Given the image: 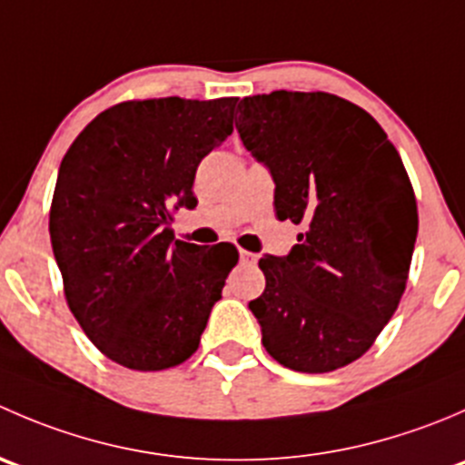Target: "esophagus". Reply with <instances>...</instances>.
Returning a JSON list of instances; mask_svg holds the SVG:
<instances>
[{
  "label": "esophagus",
  "mask_w": 465,
  "mask_h": 465,
  "mask_svg": "<svg viewBox=\"0 0 465 465\" xmlns=\"http://www.w3.org/2000/svg\"><path fill=\"white\" fill-rule=\"evenodd\" d=\"M238 256H241V262H247V265H254V262L259 261V256L252 254V252H247V250L238 252Z\"/></svg>",
  "instance_id": "1"
}]
</instances>
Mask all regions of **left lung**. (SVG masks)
Here are the masks:
<instances>
[{
  "label": "left lung",
  "instance_id": "8db88e82",
  "mask_svg": "<svg viewBox=\"0 0 465 465\" xmlns=\"http://www.w3.org/2000/svg\"><path fill=\"white\" fill-rule=\"evenodd\" d=\"M236 130L274 180L279 220L303 224L288 256H265L250 302L283 367L328 373L362 358L401 303L419 233L402 159L355 103L326 92L242 98Z\"/></svg>",
  "mask_w": 465,
  "mask_h": 465
}]
</instances>
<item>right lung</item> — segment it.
<instances>
[{
    "mask_svg": "<svg viewBox=\"0 0 465 465\" xmlns=\"http://www.w3.org/2000/svg\"><path fill=\"white\" fill-rule=\"evenodd\" d=\"M238 98L168 96L101 112L69 145L49 233L69 311L103 355L162 371L198 351L236 247L175 241L203 157L233 133Z\"/></svg>",
    "mask_w": 465,
    "mask_h": 465,
    "instance_id": "right-lung-1",
    "label": "right lung"
}]
</instances>
